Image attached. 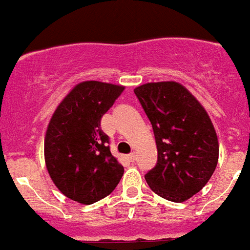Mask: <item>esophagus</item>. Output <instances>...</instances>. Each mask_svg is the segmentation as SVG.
Segmentation results:
<instances>
[{"instance_id": "34e87169", "label": "esophagus", "mask_w": 250, "mask_h": 250, "mask_svg": "<svg viewBox=\"0 0 250 250\" xmlns=\"http://www.w3.org/2000/svg\"><path fill=\"white\" fill-rule=\"evenodd\" d=\"M127 160H128V162H135V160H136V154H135V153H130V154H128L127 155Z\"/></svg>"}]
</instances>
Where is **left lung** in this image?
<instances>
[{"instance_id":"left-lung-1","label":"left lung","mask_w":250,"mask_h":250,"mask_svg":"<svg viewBox=\"0 0 250 250\" xmlns=\"http://www.w3.org/2000/svg\"><path fill=\"white\" fill-rule=\"evenodd\" d=\"M154 132L155 167L145 175L162 198L181 203L198 193L214 174L219 141L208 113L176 81L148 83L133 90Z\"/></svg>"}]
</instances>
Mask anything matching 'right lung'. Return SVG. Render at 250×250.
Listing matches in <instances>:
<instances>
[{
    "label": "right lung",
    "instance_id": "add662e5",
    "mask_svg": "<svg viewBox=\"0 0 250 250\" xmlns=\"http://www.w3.org/2000/svg\"><path fill=\"white\" fill-rule=\"evenodd\" d=\"M125 86L83 81L54 110L44 136V163L57 188L78 203L92 204L114 191L124 167L113 157L101 119Z\"/></svg>",
    "mask_w": 250,
    "mask_h": 250
}]
</instances>
